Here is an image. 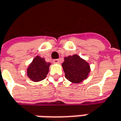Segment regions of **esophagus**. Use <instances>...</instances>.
Instances as JSON below:
<instances>
[{"label":"esophagus","mask_w":121,"mask_h":121,"mask_svg":"<svg viewBox=\"0 0 121 121\" xmlns=\"http://www.w3.org/2000/svg\"><path fill=\"white\" fill-rule=\"evenodd\" d=\"M52 62H53V63H59V60L58 59H54Z\"/></svg>","instance_id":"34e87169"}]
</instances>
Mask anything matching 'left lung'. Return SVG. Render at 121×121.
I'll return each mask as SVG.
<instances>
[{"mask_svg": "<svg viewBox=\"0 0 121 121\" xmlns=\"http://www.w3.org/2000/svg\"><path fill=\"white\" fill-rule=\"evenodd\" d=\"M62 67L66 79L75 83L87 79L90 71V65L77 54L65 57Z\"/></svg>", "mask_w": 121, "mask_h": 121, "instance_id": "obj_1", "label": "left lung"}]
</instances>
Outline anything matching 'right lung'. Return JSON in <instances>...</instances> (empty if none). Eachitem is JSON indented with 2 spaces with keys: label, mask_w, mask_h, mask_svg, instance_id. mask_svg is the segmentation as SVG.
<instances>
[{
  "label": "right lung",
  "mask_w": 121,
  "mask_h": 121,
  "mask_svg": "<svg viewBox=\"0 0 121 121\" xmlns=\"http://www.w3.org/2000/svg\"><path fill=\"white\" fill-rule=\"evenodd\" d=\"M50 65V63H46L44 58L37 56L27 69V76L31 81L35 82L42 81L46 77Z\"/></svg>",
  "instance_id": "right-lung-1"
}]
</instances>
